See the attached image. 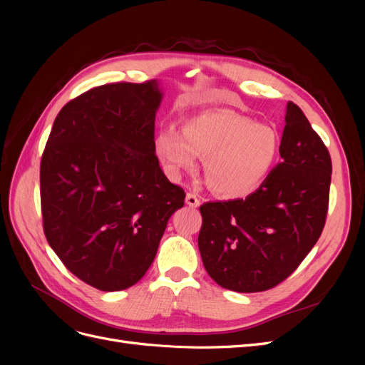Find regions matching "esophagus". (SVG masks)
Returning a JSON list of instances; mask_svg holds the SVG:
<instances>
[{
  "mask_svg": "<svg viewBox=\"0 0 365 365\" xmlns=\"http://www.w3.org/2000/svg\"><path fill=\"white\" fill-rule=\"evenodd\" d=\"M185 202H187V205L189 207H193V208H196V207H200V200H197V196L195 195V193H187V196H185Z\"/></svg>",
  "mask_w": 365,
  "mask_h": 365,
  "instance_id": "esophagus-1",
  "label": "esophagus"
}]
</instances>
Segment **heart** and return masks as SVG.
<instances>
[{
	"label": "heart",
	"instance_id": "heart-1",
	"mask_svg": "<svg viewBox=\"0 0 365 365\" xmlns=\"http://www.w3.org/2000/svg\"><path fill=\"white\" fill-rule=\"evenodd\" d=\"M155 152L170 173L193 170L204 158V178L215 193L242 197L267 180L280 152L277 130L256 125L250 117L228 109H210L187 118L181 134L163 129Z\"/></svg>",
	"mask_w": 365,
	"mask_h": 365
}]
</instances>
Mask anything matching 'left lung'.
Wrapping results in <instances>:
<instances>
[{
  "label": "left lung",
  "instance_id": "left-lung-1",
  "mask_svg": "<svg viewBox=\"0 0 365 365\" xmlns=\"http://www.w3.org/2000/svg\"><path fill=\"white\" fill-rule=\"evenodd\" d=\"M282 163L245 200L205 202L197 247L219 286L260 292L282 283L324 228L332 161L303 111L288 102Z\"/></svg>",
  "mask_w": 365,
  "mask_h": 365
}]
</instances>
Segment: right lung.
<instances>
[{
  "label": "right lung",
  "instance_id": "add662e5",
  "mask_svg": "<svg viewBox=\"0 0 365 365\" xmlns=\"http://www.w3.org/2000/svg\"><path fill=\"white\" fill-rule=\"evenodd\" d=\"M158 81L106 83L65 105L41 160L43 233L77 279L105 292L146 274L185 193L155 155Z\"/></svg>",
  "mask_w": 365,
  "mask_h": 365
}]
</instances>
